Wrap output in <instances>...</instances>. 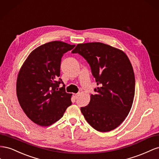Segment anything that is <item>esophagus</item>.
I'll use <instances>...</instances> for the list:
<instances>
[{
	"label": "esophagus",
	"mask_w": 159,
	"mask_h": 159,
	"mask_svg": "<svg viewBox=\"0 0 159 159\" xmlns=\"http://www.w3.org/2000/svg\"><path fill=\"white\" fill-rule=\"evenodd\" d=\"M72 96H73V97L75 98H78V97H79V93H74L73 94V95H72Z\"/></svg>",
	"instance_id": "1"
}]
</instances>
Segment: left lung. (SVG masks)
<instances>
[{
  "label": "left lung",
  "mask_w": 159,
  "mask_h": 159,
  "mask_svg": "<svg viewBox=\"0 0 159 159\" xmlns=\"http://www.w3.org/2000/svg\"><path fill=\"white\" fill-rule=\"evenodd\" d=\"M83 56L90 66L99 87L80 111L89 124L100 132L118 127L132 107L135 79L132 65L120 49L102 43L78 44L72 51Z\"/></svg>",
  "instance_id": "1"
}]
</instances>
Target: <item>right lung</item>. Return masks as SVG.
Segmentation results:
<instances>
[{"instance_id":"obj_1","label":"right lung","mask_w":159,"mask_h":159,"mask_svg":"<svg viewBox=\"0 0 159 159\" xmlns=\"http://www.w3.org/2000/svg\"><path fill=\"white\" fill-rule=\"evenodd\" d=\"M75 47L52 41L35 48L21 66L16 80L20 105L29 119L42 126L51 125L62 117L71 105L72 94L66 93L60 76L61 58Z\"/></svg>"}]
</instances>
